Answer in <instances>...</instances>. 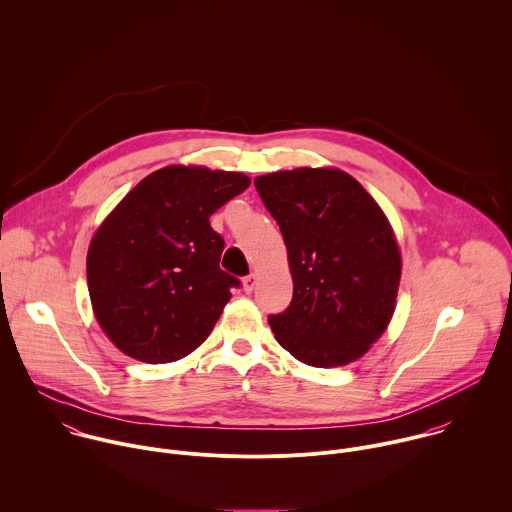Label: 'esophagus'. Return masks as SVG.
Listing matches in <instances>:
<instances>
[{
  "mask_svg": "<svg viewBox=\"0 0 512 512\" xmlns=\"http://www.w3.org/2000/svg\"><path fill=\"white\" fill-rule=\"evenodd\" d=\"M255 285H257V273H251V275H247V277L243 279V289H245V293H251V291L255 289Z\"/></svg>",
  "mask_w": 512,
  "mask_h": 512,
  "instance_id": "esophagus-1",
  "label": "esophagus"
}]
</instances>
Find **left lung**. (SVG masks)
I'll list each match as a JSON object with an SVG mask.
<instances>
[{
    "instance_id": "obj_1",
    "label": "left lung",
    "mask_w": 512,
    "mask_h": 512,
    "mask_svg": "<svg viewBox=\"0 0 512 512\" xmlns=\"http://www.w3.org/2000/svg\"><path fill=\"white\" fill-rule=\"evenodd\" d=\"M277 221L293 277V299L269 315L277 342L315 368L362 358L386 331L402 257L380 205L339 168H295L255 179Z\"/></svg>"
}]
</instances>
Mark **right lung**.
I'll list each match as a JSON object with an SVG mask.
<instances>
[{
    "label": "right lung",
    "mask_w": 512,
    "mask_h": 512,
    "mask_svg": "<svg viewBox=\"0 0 512 512\" xmlns=\"http://www.w3.org/2000/svg\"><path fill=\"white\" fill-rule=\"evenodd\" d=\"M249 177L205 166H164L142 179L96 231L86 275L110 342L146 364L177 362L213 331L241 281L219 267L223 237L209 217Z\"/></svg>",
    "instance_id": "right-lung-1"
}]
</instances>
